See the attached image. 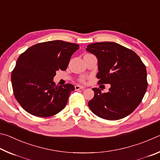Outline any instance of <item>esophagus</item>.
Returning a JSON list of instances; mask_svg holds the SVG:
<instances>
[{
  "mask_svg": "<svg viewBox=\"0 0 160 160\" xmlns=\"http://www.w3.org/2000/svg\"><path fill=\"white\" fill-rule=\"evenodd\" d=\"M75 90H83V89H85V87H82V86H80V85H75Z\"/></svg>",
  "mask_w": 160,
  "mask_h": 160,
  "instance_id": "obj_1",
  "label": "esophagus"
}]
</instances>
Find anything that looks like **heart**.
I'll return each instance as SVG.
<instances>
[{"instance_id": "obj_1", "label": "heart", "mask_w": 160, "mask_h": 160, "mask_svg": "<svg viewBox=\"0 0 160 160\" xmlns=\"http://www.w3.org/2000/svg\"><path fill=\"white\" fill-rule=\"evenodd\" d=\"M80 81L81 82L85 83V81H86V78H80Z\"/></svg>"}]
</instances>
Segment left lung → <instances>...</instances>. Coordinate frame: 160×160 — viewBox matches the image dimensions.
<instances>
[{"mask_svg":"<svg viewBox=\"0 0 160 160\" xmlns=\"http://www.w3.org/2000/svg\"><path fill=\"white\" fill-rule=\"evenodd\" d=\"M86 50L98 59V84H110L109 92L94 88L88 106L94 114L107 120H118L133 112L148 88L145 64L133 51L114 42H97Z\"/></svg>","mask_w":160,"mask_h":160,"instance_id":"left-lung-1","label":"left lung"}]
</instances>
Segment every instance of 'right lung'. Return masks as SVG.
<instances>
[{
	"mask_svg": "<svg viewBox=\"0 0 160 160\" xmlns=\"http://www.w3.org/2000/svg\"><path fill=\"white\" fill-rule=\"evenodd\" d=\"M79 45L61 41L39 43L19 56L11 74L13 93L27 112L37 117H49L64 109L72 84L56 85V71L66 70Z\"/></svg>",
	"mask_w": 160,
	"mask_h": 160,
	"instance_id": "obj_1",
	"label": "right lung"
}]
</instances>
